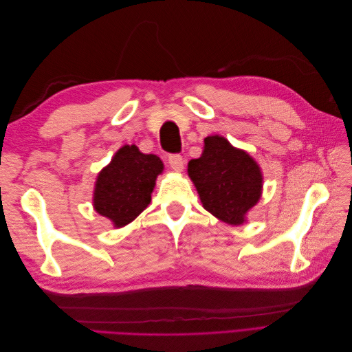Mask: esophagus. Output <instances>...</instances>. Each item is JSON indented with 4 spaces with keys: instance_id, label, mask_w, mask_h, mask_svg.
<instances>
[{
    "instance_id": "obj_1",
    "label": "esophagus",
    "mask_w": 352,
    "mask_h": 352,
    "mask_svg": "<svg viewBox=\"0 0 352 352\" xmlns=\"http://www.w3.org/2000/svg\"><path fill=\"white\" fill-rule=\"evenodd\" d=\"M168 164L175 170V172H182L185 167V160L182 158V155L172 154V155H168Z\"/></svg>"
}]
</instances>
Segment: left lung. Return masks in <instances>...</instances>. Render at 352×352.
<instances>
[{"instance_id": "left-lung-1", "label": "left lung", "mask_w": 352, "mask_h": 352, "mask_svg": "<svg viewBox=\"0 0 352 352\" xmlns=\"http://www.w3.org/2000/svg\"><path fill=\"white\" fill-rule=\"evenodd\" d=\"M188 175L202 207L228 225H242L261 197L260 166L248 153L219 135L206 138L201 157L188 163Z\"/></svg>"}]
</instances>
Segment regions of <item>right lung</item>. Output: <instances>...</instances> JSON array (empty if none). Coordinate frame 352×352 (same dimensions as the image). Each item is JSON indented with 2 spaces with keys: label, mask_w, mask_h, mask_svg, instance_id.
I'll return each mask as SVG.
<instances>
[{
  "label": "right lung",
  "mask_w": 352,
  "mask_h": 352,
  "mask_svg": "<svg viewBox=\"0 0 352 352\" xmlns=\"http://www.w3.org/2000/svg\"><path fill=\"white\" fill-rule=\"evenodd\" d=\"M163 162L154 154H144L136 145H124L109 166L98 173L94 189V208L107 217L114 228L129 225L151 202L157 176Z\"/></svg>",
  "instance_id": "add662e5"
}]
</instances>
